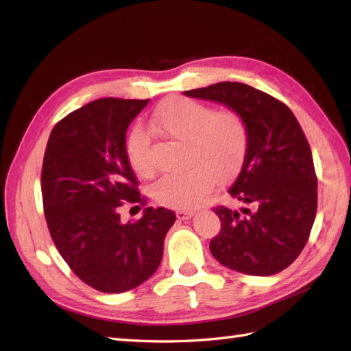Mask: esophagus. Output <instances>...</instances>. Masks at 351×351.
Segmentation results:
<instances>
[{
	"instance_id": "obj_1",
	"label": "esophagus",
	"mask_w": 351,
	"mask_h": 351,
	"mask_svg": "<svg viewBox=\"0 0 351 351\" xmlns=\"http://www.w3.org/2000/svg\"><path fill=\"white\" fill-rule=\"evenodd\" d=\"M193 215H195V213L190 211V210H180V211H176V217L180 219V220H189V219L193 217Z\"/></svg>"
}]
</instances>
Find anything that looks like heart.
<instances>
[{
  "label": "heart",
  "mask_w": 351,
  "mask_h": 351,
  "mask_svg": "<svg viewBox=\"0 0 351 351\" xmlns=\"http://www.w3.org/2000/svg\"><path fill=\"white\" fill-rule=\"evenodd\" d=\"M162 137L187 146V160L195 167L180 175H164L152 187V197L162 206L193 208L206 197L217 178L229 180L240 170L247 152L249 134L243 119L234 111H214L190 98H169L151 119ZM125 152L136 173H151V137L140 125L125 141Z\"/></svg>",
  "instance_id": "1"
}]
</instances>
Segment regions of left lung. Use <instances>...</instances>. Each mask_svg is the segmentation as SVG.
Wrapping results in <instances>:
<instances>
[{
  "instance_id": "8db88e82",
  "label": "left lung",
  "mask_w": 351,
  "mask_h": 351,
  "mask_svg": "<svg viewBox=\"0 0 351 351\" xmlns=\"http://www.w3.org/2000/svg\"><path fill=\"white\" fill-rule=\"evenodd\" d=\"M223 104L243 119L249 143L228 193L240 210L215 208L221 221L210 249L230 270L271 276L300 255L317 213V176L302 126L285 104L243 83L221 81L184 92Z\"/></svg>"
}]
</instances>
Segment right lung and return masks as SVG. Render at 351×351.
<instances>
[{"mask_svg":"<svg viewBox=\"0 0 351 351\" xmlns=\"http://www.w3.org/2000/svg\"><path fill=\"white\" fill-rule=\"evenodd\" d=\"M147 102L86 104L54 126L43 156L40 187L52 241L72 271L101 293H125L151 278L176 220L162 206L145 208L136 223L119 214L123 200L143 202L125 141Z\"/></svg>","mask_w":351,"mask_h":351,"instance_id":"obj_1","label":"right lung"}]
</instances>
